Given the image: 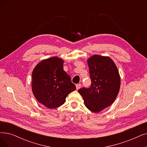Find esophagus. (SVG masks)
I'll return each mask as SVG.
<instances>
[{"label":"esophagus","mask_w":147,"mask_h":147,"mask_svg":"<svg viewBox=\"0 0 147 147\" xmlns=\"http://www.w3.org/2000/svg\"><path fill=\"white\" fill-rule=\"evenodd\" d=\"M81 87V84H77L76 85V88H77V90H78L79 89H80Z\"/></svg>","instance_id":"obj_1"}]
</instances>
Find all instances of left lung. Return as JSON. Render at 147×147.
<instances>
[{
	"label": "left lung",
	"instance_id": "8db88e82",
	"mask_svg": "<svg viewBox=\"0 0 147 147\" xmlns=\"http://www.w3.org/2000/svg\"><path fill=\"white\" fill-rule=\"evenodd\" d=\"M87 64L91 86L78 92L86 107L98 113L115 101L120 89L121 78L115 63L109 57L94 55L88 58Z\"/></svg>",
	"mask_w": 147,
	"mask_h": 147
}]
</instances>
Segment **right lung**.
I'll list each match as a JSON object with an SVG mask.
<instances>
[{"mask_svg":"<svg viewBox=\"0 0 147 147\" xmlns=\"http://www.w3.org/2000/svg\"><path fill=\"white\" fill-rule=\"evenodd\" d=\"M64 61L53 57L38 63L32 73V91L38 102L49 109L66 101L68 94L76 87L63 70Z\"/></svg>","mask_w":147,"mask_h":147,"instance_id":"obj_1","label":"right lung"}]
</instances>
